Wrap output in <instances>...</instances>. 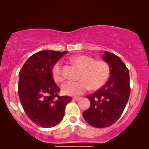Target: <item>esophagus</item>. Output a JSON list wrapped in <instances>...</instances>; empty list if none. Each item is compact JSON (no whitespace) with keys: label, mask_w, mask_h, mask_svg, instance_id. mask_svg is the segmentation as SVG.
I'll return each instance as SVG.
<instances>
[{"label":"esophagus","mask_w":149,"mask_h":149,"mask_svg":"<svg viewBox=\"0 0 149 149\" xmlns=\"http://www.w3.org/2000/svg\"><path fill=\"white\" fill-rule=\"evenodd\" d=\"M81 99V97H73V100H80Z\"/></svg>","instance_id":"1"}]
</instances>
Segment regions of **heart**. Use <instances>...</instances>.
I'll return each instance as SVG.
<instances>
[{"label": "heart", "mask_w": 149, "mask_h": 149, "mask_svg": "<svg viewBox=\"0 0 149 149\" xmlns=\"http://www.w3.org/2000/svg\"><path fill=\"white\" fill-rule=\"evenodd\" d=\"M71 61L81 69L78 81H67L62 86L65 95L78 96L83 94L89 87L96 90L103 87L111 75V67L104 60H95L92 57L80 55L71 58ZM52 77L56 82H62L64 76L61 62H56L52 68Z\"/></svg>", "instance_id": "obj_1"}]
</instances>
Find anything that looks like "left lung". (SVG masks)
Returning a JSON list of instances; mask_svg holds the SVG:
<instances>
[{
  "label": "left lung",
  "instance_id": "left-lung-1",
  "mask_svg": "<svg viewBox=\"0 0 149 149\" xmlns=\"http://www.w3.org/2000/svg\"><path fill=\"white\" fill-rule=\"evenodd\" d=\"M103 60L111 67L107 83L94 93L87 95L90 107L83 113L87 123L97 128L109 127L121 117L130 95L129 70L119 57L105 52Z\"/></svg>",
  "mask_w": 149,
  "mask_h": 149
}]
</instances>
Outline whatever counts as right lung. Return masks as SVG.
Segmentation results:
<instances>
[{"label":"right lung","instance_id":"add662e5","mask_svg":"<svg viewBox=\"0 0 149 149\" xmlns=\"http://www.w3.org/2000/svg\"><path fill=\"white\" fill-rule=\"evenodd\" d=\"M66 52L43 50L30 56L19 71L18 94L25 113L42 127H52L62 121L68 95H58L60 89L52 77L54 65Z\"/></svg>","mask_w":149,"mask_h":149}]
</instances>
